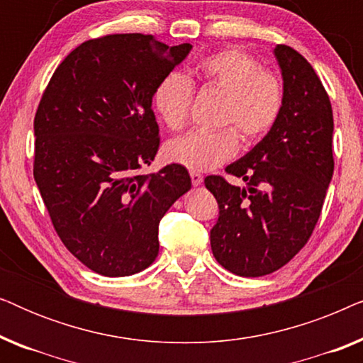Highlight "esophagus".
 <instances>
[{
  "label": "esophagus",
  "instance_id": "1",
  "mask_svg": "<svg viewBox=\"0 0 363 363\" xmlns=\"http://www.w3.org/2000/svg\"><path fill=\"white\" fill-rule=\"evenodd\" d=\"M190 177H191V183H193V186L201 185V182H203V175H201V173H198V172H191V173H190Z\"/></svg>",
  "mask_w": 363,
  "mask_h": 363
}]
</instances>
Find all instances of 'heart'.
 Here are the masks:
<instances>
[{
    "mask_svg": "<svg viewBox=\"0 0 363 363\" xmlns=\"http://www.w3.org/2000/svg\"><path fill=\"white\" fill-rule=\"evenodd\" d=\"M206 89L225 92L220 130H193L165 145V158L193 172L211 170L230 160L240 147L264 138L279 121L286 101L282 77L261 66L259 59L238 48H226L203 57L193 69ZM193 84L183 74H167L153 91L158 117L170 130H182L190 117Z\"/></svg>",
    "mask_w": 363,
    "mask_h": 363,
    "instance_id": "heart-1",
    "label": "heart"
}]
</instances>
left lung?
Segmentation results:
<instances>
[{
  "mask_svg": "<svg viewBox=\"0 0 363 363\" xmlns=\"http://www.w3.org/2000/svg\"><path fill=\"white\" fill-rule=\"evenodd\" d=\"M284 79V108L274 128L226 173L205 186L220 205L210 233L216 261L233 274L259 277L287 264L309 241L334 173V116L327 91L304 56L274 49Z\"/></svg>",
  "mask_w": 363,
  "mask_h": 363,
  "instance_id": "obj_1",
  "label": "left lung"
}]
</instances>
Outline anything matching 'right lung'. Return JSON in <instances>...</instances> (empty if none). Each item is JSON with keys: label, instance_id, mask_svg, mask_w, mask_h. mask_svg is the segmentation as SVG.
Returning <instances> with one entry per match:
<instances>
[{"label": "right lung", "instance_id": "1", "mask_svg": "<svg viewBox=\"0 0 363 363\" xmlns=\"http://www.w3.org/2000/svg\"><path fill=\"white\" fill-rule=\"evenodd\" d=\"M190 49L140 33L89 39L44 89L34 180L64 246L97 274L147 269L158 255L160 220L191 188L177 163L140 172L160 147L153 91Z\"/></svg>", "mask_w": 363, "mask_h": 363}]
</instances>
